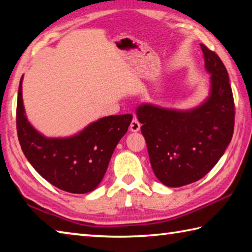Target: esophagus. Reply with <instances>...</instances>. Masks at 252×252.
<instances>
[{"instance_id": "34e87169", "label": "esophagus", "mask_w": 252, "mask_h": 252, "mask_svg": "<svg viewBox=\"0 0 252 252\" xmlns=\"http://www.w3.org/2000/svg\"><path fill=\"white\" fill-rule=\"evenodd\" d=\"M141 127V123L139 122V120L136 118H133V120L131 121V125H130V130L132 132H138Z\"/></svg>"}]
</instances>
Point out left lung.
Segmentation results:
<instances>
[{"mask_svg": "<svg viewBox=\"0 0 252 252\" xmlns=\"http://www.w3.org/2000/svg\"><path fill=\"white\" fill-rule=\"evenodd\" d=\"M210 75L209 98L189 111L143 104L136 109L151 166L164 185L180 187L203 178L230 143L235 102L229 77L218 55L200 44Z\"/></svg>", "mask_w": 252, "mask_h": 252, "instance_id": "8db88e82", "label": "left lung"}]
</instances>
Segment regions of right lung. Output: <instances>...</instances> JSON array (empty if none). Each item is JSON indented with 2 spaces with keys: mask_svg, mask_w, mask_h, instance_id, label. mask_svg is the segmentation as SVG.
I'll return each instance as SVG.
<instances>
[{
  "mask_svg": "<svg viewBox=\"0 0 252 252\" xmlns=\"http://www.w3.org/2000/svg\"><path fill=\"white\" fill-rule=\"evenodd\" d=\"M20 81L16 129L23 153L36 171L57 189L72 194L94 190L102 181L118 142L126 133L132 114L110 116L91 123L71 138L48 139L25 117Z\"/></svg>",
  "mask_w": 252,
  "mask_h": 252,
  "instance_id": "right-lung-1",
  "label": "right lung"
}]
</instances>
